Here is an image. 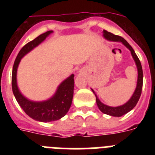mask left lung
Listing matches in <instances>:
<instances>
[{
  "label": "left lung",
  "mask_w": 155,
  "mask_h": 155,
  "mask_svg": "<svg viewBox=\"0 0 155 155\" xmlns=\"http://www.w3.org/2000/svg\"><path fill=\"white\" fill-rule=\"evenodd\" d=\"M103 35L105 39H108L109 41H113V42H123L129 50H130L131 54H132L133 57H134V61L136 62L137 67V71H138V79H137V84L136 90L134 91L133 96L131 97V98L129 100L128 102L126 104H124V105H121V106H118V107H110V106H108V105H104L103 103L100 102L99 99L97 98L96 94H95V97H96V102L97 105H98V107L100 110L102 111V113H105V114L109 115V116H122L125 115L126 113H129L130 111L132 110L135 106H136L137 103L139 101V98L140 97V94H141L142 91V87H143V70H142L141 64H140V61L139 58L137 57V54L134 52V49L132 48V46L129 44L127 41L126 39H124L123 37L120 36V35H116L114 34L109 32L106 30H103ZM92 90V89H91ZM92 91L94 92V91L92 90Z\"/></svg>",
  "instance_id": "1"
}]
</instances>
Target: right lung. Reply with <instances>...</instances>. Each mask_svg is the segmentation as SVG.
I'll use <instances>...</instances> for the list:
<instances>
[{
    "instance_id": "add662e5",
    "label": "right lung",
    "mask_w": 155,
    "mask_h": 155,
    "mask_svg": "<svg viewBox=\"0 0 155 155\" xmlns=\"http://www.w3.org/2000/svg\"><path fill=\"white\" fill-rule=\"evenodd\" d=\"M51 32H53V31H48L45 33L41 34L21 48L14 63L12 76V91L18 103L24 110L25 113L31 118L37 121L45 123L60 120L68 113L73 99L74 75H71L68 78L66 79L60 84L57 92L53 98L45 102H36L28 100L19 91L16 81V74L18 66L23 56L25 55L34 47L38 46Z\"/></svg>"
}]
</instances>
